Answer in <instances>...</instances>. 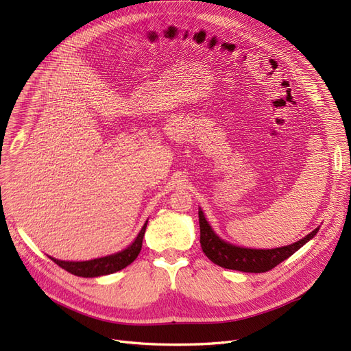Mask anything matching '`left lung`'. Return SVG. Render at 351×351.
<instances>
[{
    "instance_id": "8db88e82",
    "label": "left lung",
    "mask_w": 351,
    "mask_h": 351,
    "mask_svg": "<svg viewBox=\"0 0 351 351\" xmlns=\"http://www.w3.org/2000/svg\"><path fill=\"white\" fill-rule=\"evenodd\" d=\"M199 226H200V246L202 250L208 256L209 261L215 265L226 268V269H234L241 272H267L272 268L277 267L282 261L290 258L293 253L299 250L303 244L309 241L319 228L312 231L304 239L299 240L297 243L290 244V246H284L278 249H268V250H259V249H244L232 246L230 243L221 240L214 231H212L208 221L204 217V212L199 210Z\"/></svg>"
}]
</instances>
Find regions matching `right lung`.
Returning a JSON list of instances; mask_svg holds the SVG:
<instances>
[{
	"label": "right lung",
	"instance_id": "add662e5",
	"mask_svg": "<svg viewBox=\"0 0 351 351\" xmlns=\"http://www.w3.org/2000/svg\"><path fill=\"white\" fill-rule=\"evenodd\" d=\"M146 224L142 227L139 236L136 237V240L130 244L129 247L124 249L123 252L111 254V256H105V258L86 261V262H66V261H58L54 258L51 259L62 269L69 271L73 275H77V277H84V278L101 277V275H108L117 271H121L123 268L127 267V265H130L137 258V254L141 253Z\"/></svg>",
	"mask_w": 351,
	"mask_h": 351
}]
</instances>
